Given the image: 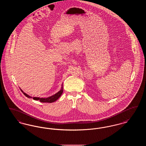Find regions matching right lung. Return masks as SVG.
Returning <instances> with one entry per match:
<instances>
[{
  "label": "right lung",
  "instance_id": "obj_1",
  "mask_svg": "<svg viewBox=\"0 0 146 146\" xmlns=\"http://www.w3.org/2000/svg\"><path fill=\"white\" fill-rule=\"evenodd\" d=\"M63 85H62V87H61V89L58 92L56 93L55 94L51 96H49L48 97H46V98H40V97H32L30 96H29L28 95H27V94H26L25 92H24L23 91L21 90V91L23 92V94L26 96V97H28V98H33V100H36V101H40V102H42V103H44V102H47V103H52V102H54L56 101L58 99V98L60 97L62 95V94L63 93Z\"/></svg>",
  "mask_w": 146,
  "mask_h": 146
}]
</instances>
